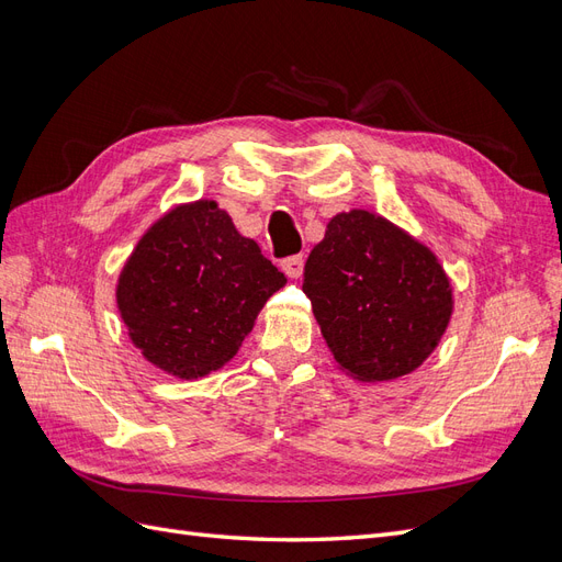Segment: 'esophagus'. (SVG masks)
I'll return each instance as SVG.
<instances>
[{
	"instance_id": "34e87169",
	"label": "esophagus",
	"mask_w": 562,
	"mask_h": 562,
	"mask_svg": "<svg viewBox=\"0 0 562 562\" xmlns=\"http://www.w3.org/2000/svg\"><path fill=\"white\" fill-rule=\"evenodd\" d=\"M281 269H283V274H285L288 279H300V277H302V269H304L302 255H291V258H285V260L281 262Z\"/></svg>"
}]
</instances>
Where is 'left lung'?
<instances>
[{
    "instance_id": "obj_1",
    "label": "left lung",
    "mask_w": 562,
    "mask_h": 562,
    "mask_svg": "<svg viewBox=\"0 0 562 562\" xmlns=\"http://www.w3.org/2000/svg\"><path fill=\"white\" fill-rule=\"evenodd\" d=\"M302 291L337 368L359 382L411 375L434 353L454 310L434 250L363 209L330 217L304 265Z\"/></svg>"
}]
</instances>
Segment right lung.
<instances>
[{"label":"right lung","instance_id":"obj_1","mask_svg":"<svg viewBox=\"0 0 562 562\" xmlns=\"http://www.w3.org/2000/svg\"><path fill=\"white\" fill-rule=\"evenodd\" d=\"M285 277L211 199L180 203L133 248L116 307L143 359L180 380L229 363Z\"/></svg>","mask_w":562,"mask_h":562}]
</instances>
